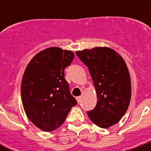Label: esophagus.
<instances>
[{"mask_svg":"<svg viewBox=\"0 0 151 151\" xmlns=\"http://www.w3.org/2000/svg\"><path fill=\"white\" fill-rule=\"evenodd\" d=\"M76 100H77V101H78V103L81 102V101H82V96H78V97H76Z\"/></svg>","mask_w":151,"mask_h":151,"instance_id":"34e87169","label":"esophagus"}]
</instances>
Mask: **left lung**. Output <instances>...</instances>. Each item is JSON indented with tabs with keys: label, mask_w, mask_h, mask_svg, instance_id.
Masks as SVG:
<instances>
[{
	"label": "left lung",
	"mask_w": 151,
	"mask_h": 151,
	"mask_svg": "<svg viewBox=\"0 0 151 151\" xmlns=\"http://www.w3.org/2000/svg\"><path fill=\"white\" fill-rule=\"evenodd\" d=\"M76 54L88 68L97 93L96 106L88 111L89 118L103 129L115 125L127 111L132 95L125 62L117 52L105 47L85 49Z\"/></svg>",
	"instance_id": "8db88e82"
}]
</instances>
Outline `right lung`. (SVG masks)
<instances>
[{
    "label": "right lung",
    "mask_w": 151,
    "mask_h": 151,
    "mask_svg": "<svg viewBox=\"0 0 151 151\" xmlns=\"http://www.w3.org/2000/svg\"><path fill=\"white\" fill-rule=\"evenodd\" d=\"M73 58V51L51 47L36 54L25 70L21 84L24 110L42 131L59 128L77 104L64 78V69Z\"/></svg>",
    "instance_id": "1"
}]
</instances>
